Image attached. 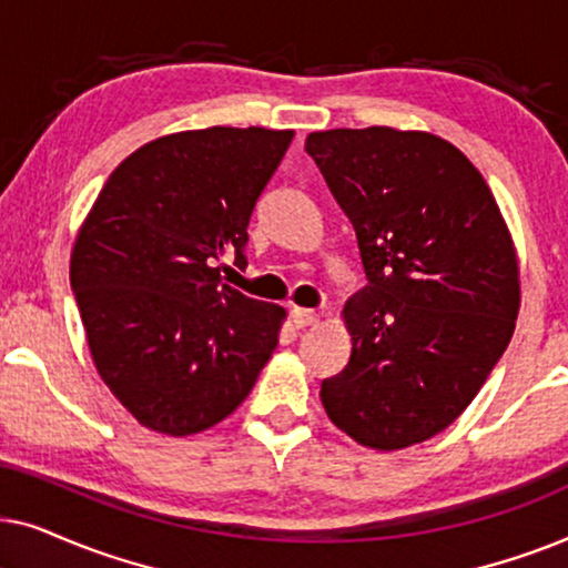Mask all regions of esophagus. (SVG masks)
I'll return each mask as SVG.
<instances>
[{
  "label": "esophagus",
  "instance_id": "1",
  "mask_svg": "<svg viewBox=\"0 0 568 568\" xmlns=\"http://www.w3.org/2000/svg\"><path fill=\"white\" fill-rule=\"evenodd\" d=\"M317 321L315 310H305V307H292V323L294 328H305V325H313Z\"/></svg>",
  "mask_w": 568,
  "mask_h": 568
}]
</instances>
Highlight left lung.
Wrapping results in <instances>:
<instances>
[{
  "label": "left lung",
  "instance_id": "8db88e82",
  "mask_svg": "<svg viewBox=\"0 0 568 568\" xmlns=\"http://www.w3.org/2000/svg\"><path fill=\"white\" fill-rule=\"evenodd\" d=\"M305 152L367 276L344 307L352 356L323 379L325 414L364 447L416 445L463 414L515 333L507 224L484 175L439 136L333 129L310 134Z\"/></svg>",
  "mask_w": 568,
  "mask_h": 568
}]
</instances>
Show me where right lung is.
<instances>
[{"instance_id": "right-lung-1", "label": "right lung", "mask_w": 568, "mask_h": 568, "mask_svg": "<svg viewBox=\"0 0 568 568\" xmlns=\"http://www.w3.org/2000/svg\"><path fill=\"white\" fill-rule=\"evenodd\" d=\"M294 131L162 136L121 162L72 251L95 367L146 429L185 437L230 416L278 344L284 310L222 282Z\"/></svg>"}]
</instances>
